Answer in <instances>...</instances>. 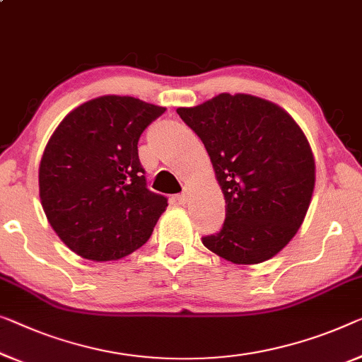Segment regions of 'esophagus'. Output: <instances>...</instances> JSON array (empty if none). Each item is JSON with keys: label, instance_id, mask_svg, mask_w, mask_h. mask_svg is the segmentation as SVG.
<instances>
[{"label": "esophagus", "instance_id": "obj_1", "mask_svg": "<svg viewBox=\"0 0 362 362\" xmlns=\"http://www.w3.org/2000/svg\"><path fill=\"white\" fill-rule=\"evenodd\" d=\"M175 202H177V204H180V206H185L188 202V193H180V195H177Z\"/></svg>", "mask_w": 362, "mask_h": 362}]
</instances>
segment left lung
I'll return each mask as SVG.
<instances>
[{
  "label": "left lung",
  "mask_w": 362,
  "mask_h": 362,
  "mask_svg": "<svg viewBox=\"0 0 362 362\" xmlns=\"http://www.w3.org/2000/svg\"><path fill=\"white\" fill-rule=\"evenodd\" d=\"M177 113L203 141L226 199L223 228L203 245L239 265L269 260L309 209L315 160L305 134L281 107L249 94H219Z\"/></svg>",
  "instance_id": "left-lung-1"
}]
</instances>
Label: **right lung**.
Wrapping results in <instances>:
<instances>
[{
	"label": "right lung",
	"instance_id": "1",
	"mask_svg": "<svg viewBox=\"0 0 362 362\" xmlns=\"http://www.w3.org/2000/svg\"><path fill=\"white\" fill-rule=\"evenodd\" d=\"M165 112L128 95H102L69 112L43 151L42 208L79 257L110 262L153 234L167 198L146 187L138 158L141 133Z\"/></svg>",
	"mask_w": 362,
	"mask_h": 362
}]
</instances>
